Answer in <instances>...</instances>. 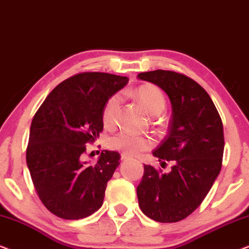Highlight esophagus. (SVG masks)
Masks as SVG:
<instances>
[{
    "label": "esophagus",
    "instance_id": "34e87169",
    "mask_svg": "<svg viewBox=\"0 0 249 249\" xmlns=\"http://www.w3.org/2000/svg\"><path fill=\"white\" fill-rule=\"evenodd\" d=\"M128 160H131L130 156H129L128 154H125V153H122L121 154V161H128Z\"/></svg>",
    "mask_w": 249,
    "mask_h": 249
}]
</instances>
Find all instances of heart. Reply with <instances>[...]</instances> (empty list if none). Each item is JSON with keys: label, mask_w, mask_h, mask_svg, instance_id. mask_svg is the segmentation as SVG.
Returning <instances> with one entry per match:
<instances>
[{"label": "heart", "mask_w": 249, "mask_h": 249, "mask_svg": "<svg viewBox=\"0 0 249 249\" xmlns=\"http://www.w3.org/2000/svg\"><path fill=\"white\" fill-rule=\"evenodd\" d=\"M135 95L148 113L159 114L164 110L166 104L165 96L163 91L155 85H141L135 90ZM119 104H120V98L118 95L111 96L105 103L102 111V121L107 128L114 127L117 122ZM107 146L112 149L122 151L125 154L136 155L151 148L153 141L148 136H142L128 130H122L108 138Z\"/></svg>", "instance_id": "obj_1"}]
</instances>
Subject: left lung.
Listing matches in <instances>:
<instances>
[{"instance_id": "left-lung-1", "label": "left lung", "mask_w": 249, "mask_h": 249, "mask_svg": "<svg viewBox=\"0 0 249 249\" xmlns=\"http://www.w3.org/2000/svg\"><path fill=\"white\" fill-rule=\"evenodd\" d=\"M163 89L172 105L169 132L153 151L169 172L144 165L137 187L138 204L149 219L178 222L190 215L205 198L219 176L224 149L223 124L206 90L192 78L168 70L138 74Z\"/></svg>"}]
</instances>
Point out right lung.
<instances>
[{
  "mask_svg": "<svg viewBox=\"0 0 249 249\" xmlns=\"http://www.w3.org/2000/svg\"><path fill=\"white\" fill-rule=\"evenodd\" d=\"M129 78L81 72L57 85L34 115L26 160L44 206L66 220L89 216L103 204L120 154L103 151L95 165L83 161L86 145L103 130L102 111Z\"/></svg>",
  "mask_w": 249,
  "mask_h": 249,
  "instance_id": "add662e5",
  "label": "right lung"
}]
</instances>
